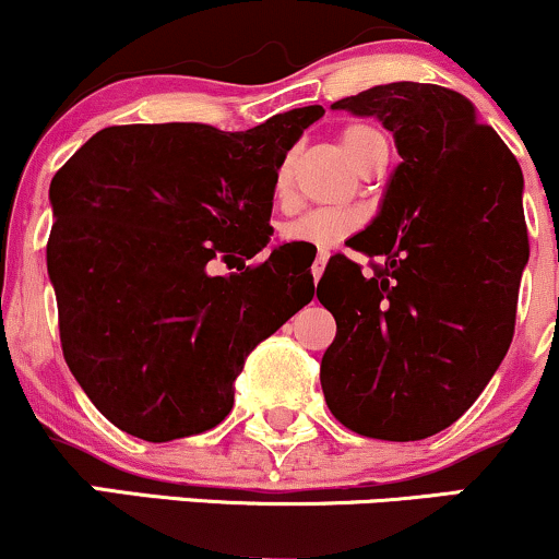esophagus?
Returning <instances> with one entry per match:
<instances>
[{
  "label": "esophagus",
  "mask_w": 559,
  "mask_h": 559,
  "mask_svg": "<svg viewBox=\"0 0 559 559\" xmlns=\"http://www.w3.org/2000/svg\"><path fill=\"white\" fill-rule=\"evenodd\" d=\"M325 262H329V252H320L316 262H312V278H316V281H320V275H323Z\"/></svg>",
  "instance_id": "esophagus-1"
}]
</instances>
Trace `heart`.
<instances>
[{"label":"heart","mask_w":559,"mask_h":559,"mask_svg":"<svg viewBox=\"0 0 559 559\" xmlns=\"http://www.w3.org/2000/svg\"><path fill=\"white\" fill-rule=\"evenodd\" d=\"M342 144L346 155L352 157V163L357 168H362L370 157H373L376 150L386 146V139H383L381 131H376L373 126H346L342 131ZM275 199L278 202H288L292 199V159H284L275 170ZM360 217L355 213H342V210H312V213H305L297 221H292L284 226L281 236L284 241H297L307 243V247H320L329 249L336 247L344 236H349L352 230L357 228Z\"/></svg>","instance_id":"b5f03b06"}]
</instances>
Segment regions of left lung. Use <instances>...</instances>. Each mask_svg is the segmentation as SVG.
Instances as JSON below:
<instances>
[{
    "mask_svg": "<svg viewBox=\"0 0 559 559\" xmlns=\"http://www.w3.org/2000/svg\"><path fill=\"white\" fill-rule=\"evenodd\" d=\"M378 118L402 163L357 252L331 258L318 299L336 318L320 362L333 418L383 441L444 431L497 373L528 262L523 173L463 94L396 81L333 102Z\"/></svg>",
    "mask_w": 559,
    "mask_h": 559,
    "instance_id": "8db88e82",
    "label": "left lung"
}]
</instances>
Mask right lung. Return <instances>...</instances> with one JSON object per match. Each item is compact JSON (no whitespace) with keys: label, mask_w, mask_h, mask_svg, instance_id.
Segmentation results:
<instances>
[{"label":"right lung","mask_w":559,"mask_h":559,"mask_svg":"<svg viewBox=\"0 0 559 559\" xmlns=\"http://www.w3.org/2000/svg\"><path fill=\"white\" fill-rule=\"evenodd\" d=\"M323 107L249 131L110 126L55 173L47 271L62 355L120 431L173 441L234 407L249 352L316 294L271 241L275 170ZM213 259L242 265L213 276Z\"/></svg>","instance_id":"obj_1"}]
</instances>
